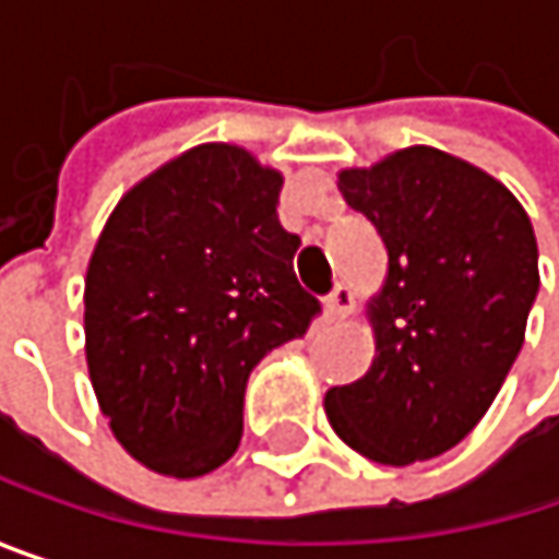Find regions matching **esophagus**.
Listing matches in <instances>:
<instances>
[{"instance_id": "34e87169", "label": "esophagus", "mask_w": 559, "mask_h": 559, "mask_svg": "<svg viewBox=\"0 0 559 559\" xmlns=\"http://www.w3.org/2000/svg\"><path fill=\"white\" fill-rule=\"evenodd\" d=\"M349 310H353V290H349L346 284H336V287L326 294V317H330V320H343Z\"/></svg>"}]
</instances>
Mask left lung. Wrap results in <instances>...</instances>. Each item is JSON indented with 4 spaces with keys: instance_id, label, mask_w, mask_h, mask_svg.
<instances>
[{
    "instance_id": "left-lung-1",
    "label": "left lung",
    "mask_w": 559,
    "mask_h": 559,
    "mask_svg": "<svg viewBox=\"0 0 559 559\" xmlns=\"http://www.w3.org/2000/svg\"><path fill=\"white\" fill-rule=\"evenodd\" d=\"M340 190L389 249L372 304L376 359L326 391L356 453L407 466L456 447L511 372L537 297V239L496 177L437 148H404Z\"/></svg>"
}]
</instances>
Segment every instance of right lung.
Returning <instances> with one entry per match:
<instances>
[{
  "label": "right lung",
  "mask_w": 559,
  "mask_h": 559,
  "mask_svg": "<svg viewBox=\"0 0 559 559\" xmlns=\"http://www.w3.org/2000/svg\"><path fill=\"white\" fill-rule=\"evenodd\" d=\"M281 174L200 145L132 187L86 269V366L116 440L155 473L193 479L242 440L246 382L320 300L294 278Z\"/></svg>",
  "instance_id": "obj_1"
}]
</instances>
